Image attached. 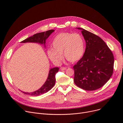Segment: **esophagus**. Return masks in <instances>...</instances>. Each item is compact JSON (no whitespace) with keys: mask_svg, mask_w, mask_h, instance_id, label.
<instances>
[{"mask_svg":"<svg viewBox=\"0 0 123 123\" xmlns=\"http://www.w3.org/2000/svg\"><path fill=\"white\" fill-rule=\"evenodd\" d=\"M60 69L62 71H63V70H65L66 69V67H62L60 68Z\"/></svg>","mask_w":123,"mask_h":123,"instance_id":"34e87169","label":"esophagus"}]
</instances>
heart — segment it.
Masks as SVG:
<instances>
[{"mask_svg": "<svg viewBox=\"0 0 123 123\" xmlns=\"http://www.w3.org/2000/svg\"><path fill=\"white\" fill-rule=\"evenodd\" d=\"M52 48L47 50L49 59L56 64H60L63 54L70 62H75L81 59L85 52V42L78 33L62 32L57 34L52 42Z\"/></svg>", "mask_w": 123, "mask_h": 123, "instance_id": "b5f03b06", "label": "heart"}]
</instances>
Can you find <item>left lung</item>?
<instances>
[{
    "mask_svg": "<svg viewBox=\"0 0 123 123\" xmlns=\"http://www.w3.org/2000/svg\"><path fill=\"white\" fill-rule=\"evenodd\" d=\"M86 41L84 55L73 66L74 81L79 88L94 91L109 81L113 73L114 58L111 50L98 36L81 28Z\"/></svg>",
    "mask_w": 123,
    "mask_h": 123,
    "instance_id": "left-lung-1",
    "label": "left lung"
}]
</instances>
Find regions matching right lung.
Returning <instances> with one entry per match:
<instances>
[{
  "label": "right lung",
  "mask_w": 123,
  "mask_h": 123,
  "mask_svg": "<svg viewBox=\"0 0 123 123\" xmlns=\"http://www.w3.org/2000/svg\"><path fill=\"white\" fill-rule=\"evenodd\" d=\"M54 31V30L52 29L45 32L36 33L33 36L28 37V38H26V39L23 40L21 42V43H37L40 44L44 45V47H45V43H46V39ZM58 71H59V68L58 67H54L50 69L46 82H45L43 85L40 89H39L36 91L31 93L25 92L22 91H21L25 94L31 96H39L47 93L54 86L56 81L55 75L58 72Z\"/></svg>",
  "instance_id": "obj_1"
}]
</instances>
